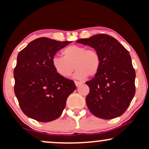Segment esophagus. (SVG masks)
<instances>
[{"instance_id": "obj_1", "label": "esophagus", "mask_w": 149, "mask_h": 149, "mask_svg": "<svg viewBox=\"0 0 149 149\" xmlns=\"http://www.w3.org/2000/svg\"><path fill=\"white\" fill-rule=\"evenodd\" d=\"M74 83H75V85H76L77 87H79V85L83 84V83L81 82V81H74Z\"/></svg>"}]
</instances>
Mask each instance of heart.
I'll use <instances>...</instances> for the list:
<instances>
[{
	"mask_svg": "<svg viewBox=\"0 0 149 149\" xmlns=\"http://www.w3.org/2000/svg\"><path fill=\"white\" fill-rule=\"evenodd\" d=\"M62 54L63 57L53 58L52 64L56 72L65 78L70 77L75 68L74 77L77 79L94 77L100 68V56L93 49L72 45L64 48Z\"/></svg>",
	"mask_w": 149,
	"mask_h": 149,
	"instance_id": "1",
	"label": "heart"
}]
</instances>
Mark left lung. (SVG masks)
I'll use <instances>...</instances> for the list:
<instances>
[{
  "label": "left lung",
  "instance_id": "8db88e82",
  "mask_svg": "<svg viewBox=\"0 0 149 149\" xmlns=\"http://www.w3.org/2000/svg\"><path fill=\"white\" fill-rule=\"evenodd\" d=\"M77 42L94 48L101 59L98 72L85 82L89 87L86 97L89 111L104 119L123 115L136 92V72L128 51L117 39L105 34Z\"/></svg>",
  "mask_w": 149,
  "mask_h": 149
}]
</instances>
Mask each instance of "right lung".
Segmentation results:
<instances>
[{
	"instance_id": "1",
	"label": "right lung",
	"mask_w": 149,
	"mask_h": 149,
	"mask_svg": "<svg viewBox=\"0 0 149 149\" xmlns=\"http://www.w3.org/2000/svg\"><path fill=\"white\" fill-rule=\"evenodd\" d=\"M70 42L38 38L18 54L13 71L14 92L22 112L28 117L49 122L62 115L76 85L56 72L52 59Z\"/></svg>"
}]
</instances>
